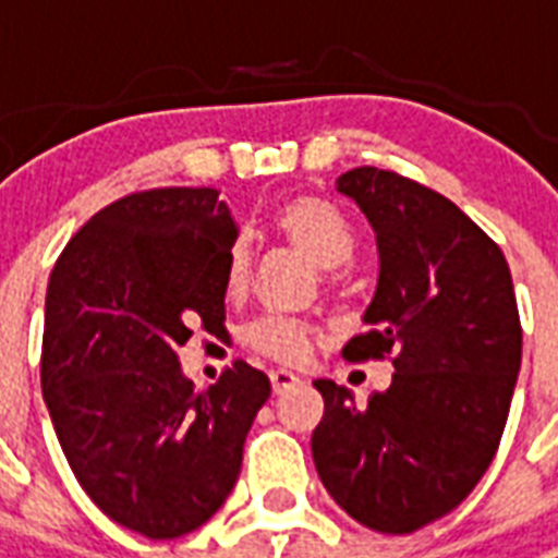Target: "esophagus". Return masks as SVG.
Here are the masks:
<instances>
[{"label":"esophagus","mask_w":558,"mask_h":558,"mask_svg":"<svg viewBox=\"0 0 558 558\" xmlns=\"http://www.w3.org/2000/svg\"><path fill=\"white\" fill-rule=\"evenodd\" d=\"M269 379H271V390H275V393H287V390H292L295 385H301V376L292 371H271Z\"/></svg>","instance_id":"obj_1"}]
</instances>
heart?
I'll use <instances>...</instances> for the list:
<instances>
[{"instance_id": "obj_1", "label": "heart", "mask_w": 558, "mask_h": 558, "mask_svg": "<svg viewBox=\"0 0 558 558\" xmlns=\"http://www.w3.org/2000/svg\"><path fill=\"white\" fill-rule=\"evenodd\" d=\"M275 231L295 252L304 254L306 260L324 269V278H332V269L350 263L356 252V234L348 217L313 193L289 196L275 210ZM248 275H252V252L243 240H236L226 257L228 295H240L248 287ZM313 327L287 315H263L245 330V344L275 362H301L313 348Z\"/></svg>"}]
</instances>
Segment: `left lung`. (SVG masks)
Masks as SVG:
<instances>
[{
  "mask_svg": "<svg viewBox=\"0 0 558 558\" xmlns=\"http://www.w3.org/2000/svg\"><path fill=\"white\" fill-rule=\"evenodd\" d=\"M336 191L379 248L371 330L344 359L393 356V379L367 405L313 381V460L350 519L402 536L454 510L493 463L521 367L519 306L504 252L451 199L379 168L348 170Z\"/></svg>",
  "mask_w": 558,
  "mask_h": 558,
  "instance_id": "left-lung-1",
  "label": "left lung"
}]
</instances>
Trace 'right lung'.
<instances>
[{
    "label": "right lung",
    "mask_w": 558,
    "mask_h": 558,
    "mask_svg": "<svg viewBox=\"0 0 558 558\" xmlns=\"http://www.w3.org/2000/svg\"><path fill=\"white\" fill-rule=\"evenodd\" d=\"M214 187H156L98 210L57 257L46 292L43 397L92 501L121 527L179 538L226 504L269 399L236 359L193 390L177 350L226 322L236 226Z\"/></svg>",
    "instance_id": "right-lung-1"
}]
</instances>
